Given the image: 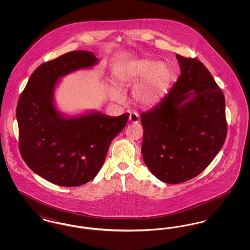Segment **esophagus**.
Listing matches in <instances>:
<instances>
[{"label": "esophagus", "mask_w": 250, "mask_h": 250, "mask_svg": "<svg viewBox=\"0 0 250 250\" xmlns=\"http://www.w3.org/2000/svg\"><path fill=\"white\" fill-rule=\"evenodd\" d=\"M129 122L133 124H137L139 122V115L136 112H131L129 115Z\"/></svg>", "instance_id": "34e87169"}]
</instances>
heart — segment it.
<instances>
[{"instance_id": "heart-1", "label": "heart", "mask_w": 250, "mask_h": 250, "mask_svg": "<svg viewBox=\"0 0 250 250\" xmlns=\"http://www.w3.org/2000/svg\"><path fill=\"white\" fill-rule=\"evenodd\" d=\"M113 75L120 86L137 84L133 90V98L145 107H154L166 96L173 77L172 69L167 62H156L148 58L120 62L114 66ZM108 95L112 100H118L119 90L110 85Z\"/></svg>"}]
</instances>
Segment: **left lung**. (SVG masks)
Listing matches in <instances>:
<instances>
[{"label":"left lung","mask_w":250,"mask_h":250,"mask_svg":"<svg viewBox=\"0 0 250 250\" xmlns=\"http://www.w3.org/2000/svg\"><path fill=\"white\" fill-rule=\"evenodd\" d=\"M181 75L155 107L142 113L143 161L166 184L199 175L227 136L225 97L199 60L176 54Z\"/></svg>","instance_id":"obj_1"}]
</instances>
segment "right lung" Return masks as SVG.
Segmentation results:
<instances>
[{
    "mask_svg": "<svg viewBox=\"0 0 250 250\" xmlns=\"http://www.w3.org/2000/svg\"><path fill=\"white\" fill-rule=\"evenodd\" d=\"M98 62L93 52L78 50L42 63L18 102L21 156L37 175L60 187H79L95 178L111 141L129 118V113L115 117L96 110L68 116L56 106L61 79Z\"/></svg>",
    "mask_w": 250,
    "mask_h": 250,
    "instance_id": "1",
    "label": "right lung"
}]
</instances>
